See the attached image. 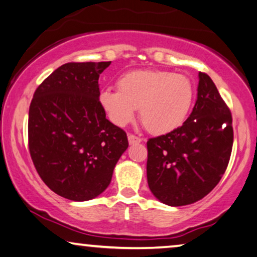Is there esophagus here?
<instances>
[{
    "label": "esophagus",
    "instance_id": "esophagus-1",
    "mask_svg": "<svg viewBox=\"0 0 257 257\" xmlns=\"http://www.w3.org/2000/svg\"><path fill=\"white\" fill-rule=\"evenodd\" d=\"M128 141H129V144H139V143L142 142V139H140V137L133 135V134H129Z\"/></svg>",
    "mask_w": 257,
    "mask_h": 257
}]
</instances>
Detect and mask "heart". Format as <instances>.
<instances>
[{
    "instance_id": "b5f03b06",
    "label": "heart",
    "mask_w": 257,
    "mask_h": 257,
    "mask_svg": "<svg viewBox=\"0 0 257 257\" xmlns=\"http://www.w3.org/2000/svg\"><path fill=\"white\" fill-rule=\"evenodd\" d=\"M118 89L100 92L102 109L114 124L124 127L134 120L136 108L148 132L162 135L179 128L189 116L194 85L189 77L160 70L132 71L117 81Z\"/></svg>"
}]
</instances>
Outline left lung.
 <instances>
[{"label": "left lung", "mask_w": 257, "mask_h": 257, "mask_svg": "<svg viewBox=\"0 0 257 257\" xmlns=\"http://www.w3.org/2000/svg\"><path fill=\"white\" fill-rule=\"evenodd\" d=\"M232 113L214 82L199 72L198 97L182 127L147 142L148 185L158 200L185 206L221 179L233 148Z\"/></svg>", "instance_id": "left-lung-1"}]
</instances>
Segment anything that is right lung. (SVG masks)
<instances>
[{"instance_id":"add662e5","label":"right lung","mask_w":257,"mask_h":257,"mask_svg":"<svg viewBox=\"0 0 257 257\" xmlns=\"http://www.w3.org/2000/svg\"><path fill=\"white\" fill-rule=\"evenodd\" d=\"M109 65H61L31 100V160L49 189L66 199L85 201L102 193L128 148L127 134L107 120L99 101V77Z\"/></svg>"}]
</instances>
